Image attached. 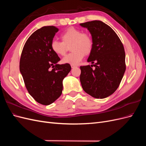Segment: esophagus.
Here are the masks:
<instances>
[{
    "label": "esophagus",
    "instance_id": "esophagus-1",
    "mask_svg": "<svg viewBox=\"0 0 146 146\" xmlns=\"http://www.w3.org/2000/svg\"><path fill=\"white\" fill-rule=\"evenodd\" d=\"M76 65H71V68H76Z\"/></svg>",
    "mask_w": 146,
    "mask_h": 146
}]
</instances>
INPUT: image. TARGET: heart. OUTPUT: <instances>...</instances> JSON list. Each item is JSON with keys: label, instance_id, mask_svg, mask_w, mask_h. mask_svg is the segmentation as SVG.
I'll list each match as a JSON object with an SVG mask.
<instances>
[{"label": "heart", "instance_id": "1", "mask_svg": "<svg viewBox=\"0 0 146 146\" xmlns=\"http://www.w3.org/2000/svg\"><path fill=\"white\" fill-rule=\"evenodd\" d=\"M62 41L53 39L50 42V48L55 54L64 55L67 51V46L70 44L72 52L66 55L62 59L63 63L77 65L83 59L84 56L90 54L93 48V39L91 35L82 30L70 27L61 35Z\"/></svg>", "mask_w": 146, "mask_h": 146}]
</instances>
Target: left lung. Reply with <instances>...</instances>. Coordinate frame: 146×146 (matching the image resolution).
<instances>
[{"instance_id":"left-lung-1","label":"left lung","mask_w":146,"mask_h":146,"mask_svg":"<svg viewBox=\"0 0 146 146\" xmlns=\"http://www.w3.org/2000/svg\"><path fill=\"white\" fill-rule=\"evenodd\" d=\"M86 28L93 39V48L88 62L80 66V80L83 90L96 99H104L117 89L125 71L123 46L115 32L100 21L80 24Z\"/></svg>"}]
</instances>
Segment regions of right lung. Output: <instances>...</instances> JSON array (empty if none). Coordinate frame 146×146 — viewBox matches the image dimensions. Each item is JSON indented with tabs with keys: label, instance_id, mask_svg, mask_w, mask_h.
Returning a JSON list of instances; mask_svg holds the SVG:
<instances>
[{
	"label": "right lung",
	"instance_id": "add662e5",
	"mask_svg": "<svg viewBox=\"0 0 146 146\" xmlns=\"http://www.w3.org/2000/svg\"><path fill=\"white\" fill-rule=\"evenodd\" d=\"M58 31L55 26L35 31L26 41L20 58V72L29 93L44 105L54 102L61 95L63 80L71 69L69 64H57L60 58L50 48Z\"/></svg>",
	"mask_w": 146,
	"mask_h": 146
}]
</instances>
